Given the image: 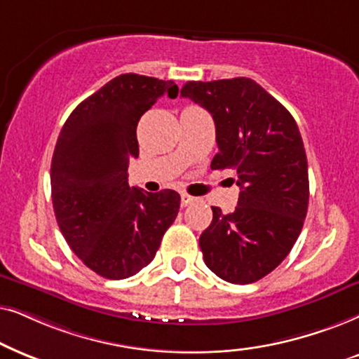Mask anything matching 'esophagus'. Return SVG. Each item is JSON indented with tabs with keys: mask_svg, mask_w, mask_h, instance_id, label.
I'll list each match as a JSON object with an SVG mask.
<instances>
[{
	"mask_svg": "<svg viewBox=\"0 0 359 359\" xmlns=\"http://www.w3.org/2000/svg\"><path fill=\"white\" fill-rule=\"evenodd\" d=\"M192 202H194V197H190L187 194H182V197H180V203H182V207H187V205Z\"/></svg>",
	"mask_w": 359,
	"mask_h": 359,
	"instance_id": "1",
	"label": "esophagus"
}]
</instances>
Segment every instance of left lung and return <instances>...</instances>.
I'll use <instances>...</instances> for the list:
<instances>
[{"mask_svg": "<svg viewBox=\"0 0 359 359\" xmlns=\"http://www.w3.org/2000/svg\"><path fill=\"white\" fill-rule=\"evenodd\" d=\"M180 95L213 116L212 169L236 170L241 189L233 213L212 207V223L200 235L205 264L226 283H256L285 259L307 215V156L297 123L246 76L187 82Z\"/></svg>", "mask_w": 359, "mask_h": 359, "instance_id": "1", "label": "left lung"}]
</instances>
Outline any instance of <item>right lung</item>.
I'll return each instance as SVG.
<instances>
[{
    "instance_id": "add662e5",
    "label": "right lung",
    "mask_w": 359,
    "mask_h": 359,
    "mask_svg": "<svg viewBox=\"0 0 359 359\" xmlns=\"http://www.w3.org/2000/svg\"><path fill=\"white\" fill-rule=\"evenodd\" d=\"M172 80L123 74L83 100L67 118L50 165L52 205L70 250L98 276L126 279L154 259L179 213L174 190L130 187L128 165L140 156L136 128Z\"/></svg>"
}]
</instances>
